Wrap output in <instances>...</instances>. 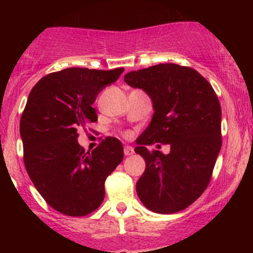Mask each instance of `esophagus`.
<instances>
[{
    "label": "esophagus",
    "mask_w": 253,
    "mask_h": 253,
    "mask_svg": "<svg viewBox=\"0 0 253 253\" xmlns=\"http://www.w3.org/2000/svg\"><path fill=\"white\" fill-rule=\"evenodd\" d=\"M124 153H125V155H127V157H128V155L133 154L134 149L132 147H129V145H126V147L124 148Z\"/></svg>",
    "instance_id": "esophagus-1"
}]
</instances>
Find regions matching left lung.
<instances>
[{
	"label": "left lung",
	"mask_w": 253,
	"mask_h": 253,
	"mask_svg": "<svg viewBox=\"0 0 253 253\" xmlns=\"http://www.w3.org/2000/svg\"><path fill=\"white\" fill-rule=\"evenodd\" d=\"M125 82L152 98L154 115L134 152L145 160L137 195L150 211L171 214L192 205L208 187L221 148V108L209 82L196 70L160 63L133 71ZM154 142L170 153L148 151ZM160 145V144H159Z\"/></svg>",
	"instance_id": "obj_1"
}]
</instances>
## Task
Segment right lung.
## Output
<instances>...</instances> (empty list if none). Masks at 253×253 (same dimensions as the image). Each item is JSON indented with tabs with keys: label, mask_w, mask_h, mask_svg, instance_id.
I'll use <instances>...</instances> for the list:
<instances>
[{
	"label": "right lung",
	"mask_w": 253,
	"mask_h": 253,
	"mask_svg": "<svg viewBox=\"0 0 253 253\" xmlns=\"http://www.w3.org/2000/svg\"><path fill=\"white\" fill-rule=\"evenodd\" d=\"M125 68L71 67L50 73L32 89L20 117L24 165L46 203L70 216L103 203L106 177L124 159L122 143L106 137L91 152L78 144V129L98 121L93 103Z\"/></svg>",
	"instance_id": "add662e5"
}]
</instances>
